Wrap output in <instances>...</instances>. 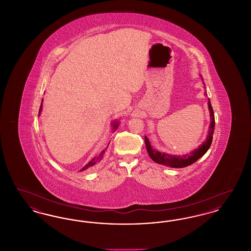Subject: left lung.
I'll use <instances>...</instances> for the list:
<instances>
[{
    "label": "left lung",
    "instance_id": "obj_1",
    "mask_svg": "<svg viewBox=\"0 0 251 251\" xmlns=\"http://www.w3.org/2000/svg\"><path fill=\"white\" fill-rule=\"evenodd\" d=\"M201 78L202 79L201 75ZM203 84L205 85L204 82H203ZM204 95H207L206 91H205ZM208 109L210 112V120H211L210 125H209V130H208V134H207L205 141H203L202 144L200 145L196 150L192 151L191 152H189V153L182 154V155H174V154H169L166 152H161L155 149H153L151 145V142L149 141L148 137L145 136V144H146L147 151H148L150 157L159 165H163V166L168 167H174V168L188 167L192 164H194L195 162H197L201 157H202L207 152V151L211 147V144L213 141V134H214V130H215V115H214V110L212 107L210 100L208 101Z\"/></svg>",
    "mask_w": 251,
    "mask_h": 251
}]
</instances>
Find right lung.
Wrapping results in <instances>:
<instances>
[{
    "label": "right lung",
    "instance_id": "obj_1",
    "mask_svg": "<svg viewBox=\"0 0 251 251\" xmlns=\"http://www.w3.org/2000/svg\"><path fill=\"white\" fill-rule=\"evenodd\" d=\"M42 101H43V99H42ZM42 101H41V104H40V109H39V112H38V116H40V114H41V111H42ZM119 125H120V122L118 121V120H115V121H113L112 123H111V126H112V131L113 132L114 131H117V129H118V127H119ZM107 150V148L105 149V150H103L100 153V155L96 156L94 157L93 159H91L85 166H84L80 171H84V170H86L87 168H91V167H95V165H97L100 161H101V159L103 158V155H104V152H105V151Z\"/></svg>",
    "mask_w": 251,
    "mask_h": 251
}]
</instances>
